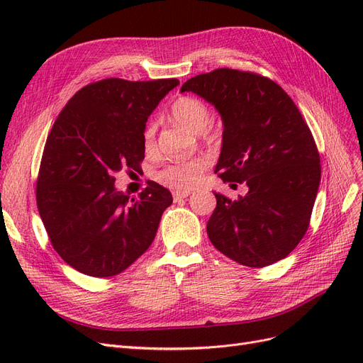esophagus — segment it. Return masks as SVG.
<instances>
[{"instance_id": "1", "label": "esophagus", "mask_w": 363, "mask_h": 363, "mask_svg": "<svg viewBox=\"0 0 363 363\" xmlns=\"http://www.w3.org/2000/svg\"><path fill=\"white\" fill-rule=\"evenodd\" d=\"M188 195H189V192H174L172 199H174V201H180V200H184Z\"/></svg>"}]
</instances>
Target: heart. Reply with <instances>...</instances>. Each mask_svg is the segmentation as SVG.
Listing matches in <instances>:
<instances>
[{
    "label": "heart",
    "instance_id": "heart-1",
    "mask_svg": "<svg viewBox=\"0 0 363 363\" xmlns=\"http://www.w3.org/2000/svg\"><path fill=\"white\" fill-rule=\"evenodd\" d=\"M171 118L194 133H203L211 123V111L208 107L194 96H180L175 100L169 108ZM144 148L147 152L155 151L156 140V123L151 121L144 128ZM208 167V162L203 157H195L186 162H175L164 164L162 169L155 174V179L164 188L177 192H188L200 183Z\"/></svg>",
    "mask_w": 363,
    "mask_h": 363
}]
</instances>
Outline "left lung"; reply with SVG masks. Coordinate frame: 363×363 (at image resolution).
I'll use <instances>...</instances> for the list:
<instances>
[{
  "label": "left lung",
  "mask_w": 363,
  "mask_h": 363,
  "mask_svg": "<svg viewBox=\"0 0 363 363\" xmlns=\"http://www.w3.org/2000/svg\"><path fill=\"white\" fill-rule=\"evenodd\" d=\"M182 92L200 95L223 118L218 177L248 186L238 200L215 192L211 242L250 268L284 259L306 235L321 180L320 152L298 107L268 77L228 68L192 77Z\"/></svg>",
  "instance_id": "1"
}]
</instances>
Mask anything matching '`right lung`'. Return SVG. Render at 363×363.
<instances>
[{
	"mask_svg": "<svg viewBox=\"0 0 363 363\" xmlns=\"http://www.w3.org/2000/svg\"><path fill=\"white\" fill-rule=\"evenodd\" d=\"M177 79H106L77 92L57 116L40 160L38 211L57 255L91 277L125 271L148 250L171 192L147 182L138 199L115 172L139 171L148 116Z\"/></svg>",
	"mask_w": 363,
	"mask_h": 363,
	"instance_id": "1",
	"label": "right lung"
}]
</instances>
